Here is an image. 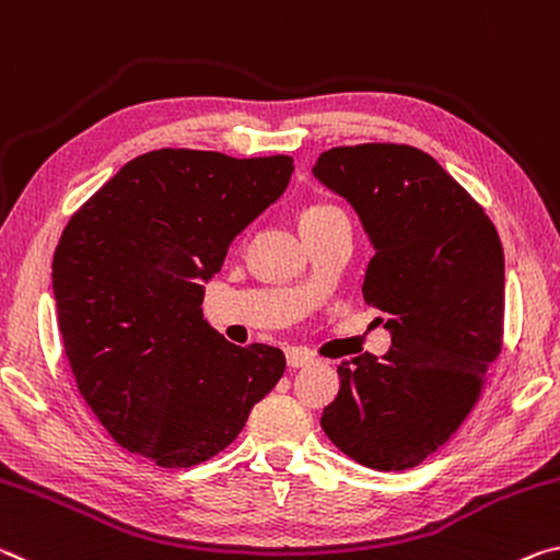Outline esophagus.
<instances>
[{
	"label": "esophagus",
	"mask_w": 560,
	"mask_h": 560,
	"mask_svg": "<svg viewBox=\"0 0 560 560\" xmlns=\"http://www.w3.org/2000/svg\"><path fill=\"white\" fill-rule=\"evenodd\" d=\"M310 362H315V357L305 352V350H290L288 352V366L290 370H300V366H307Z\"/></svg>",
	"instance_id": "34e87169"
}]
</instances>
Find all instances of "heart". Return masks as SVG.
Returning <instances> with one entry per match:
<instances>
[{"instance_id": "heart-1", "label": "heart", "mask_w": 560, "mask_h": 560, "mask_svg": "<svg viewBox=\"0 0 560 560\" xmlns=\"http://www.w3.org/2000/svg\"><path fill=\"white\" fill-rule=\"evenodd\" d=\"M335 206H327V203H317V206H310L305 213H302V218L300 220H310V218H317V215H323V213H327V210H332Z\"/></svg>"}]
</instances>
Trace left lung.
I'll list each match as a JSON object with an SVG mask.
<instances>
[{
	"mask_svg": "<svg viewBox=\"0 0 560 560\" xmlns=\"http://www.w3.org/2000/svg\"><path fill=\"white\" fill-rule=\"evenodd\" d=\"M313 173L372 237L362 295L392 332L382 362L337 366L319 424L357 464L405 471L456 434L487 387L503 347V247L469 190L415 145H337Z\"/></svg>",
	"mask_w": 560,
	"mask_h": 560,
	"instance_id": "obj_1",
	"label": "left lung"
}]
</instances>
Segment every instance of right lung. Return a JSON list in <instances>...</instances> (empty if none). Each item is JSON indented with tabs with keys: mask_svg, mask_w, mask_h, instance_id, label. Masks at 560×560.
Returning <instances> with one entry per match:
<instances>
[{
	"mask_svg": "<svg viewBox=\"0 0 560 560\" xmlns=\"http://www.w3.org/2000/svg\"><path fill=\"white\" fill-rule=\"evenodd\" d=\"M290 155H136L63 228L51 262L77 389L116 444L188 469L233 442L285 372L278 347H237L203 319V280L285 190Z\"/></svg>",
	"mask_w": 560,
	"mask_h": 560,
	"instance_id": "add662e5",
	"label": "right lung"
}]
</instances>
